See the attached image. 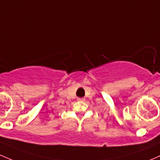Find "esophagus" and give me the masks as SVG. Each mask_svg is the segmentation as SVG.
Listing matches in <instances>:
<instances>
[{"mask_svg":"<svg viewBox=\"0 0 160 160\" xmlns=\"http://www.w3.org/2000/svg\"><path fill=\"white\" fill-rule=\"evenodd\" d=\"M77 100H78V101H80V102H84V101H85V99H84V98H78Z\"/></svg>","mask_w":160,"mask_h":160,"instance_id":"1","label":"esophagus"}]
</instances>
